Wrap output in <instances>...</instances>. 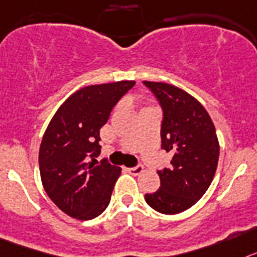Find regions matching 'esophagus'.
Returning a JSON list of instances; mask_svg holds the SVG:
<instances>
[{
    "label": "esophagus",
    "mask_w": 257,
    "mask_h": 257,
    "mask_svg": "<svg viewBox=\"0 0 257 257\" xmlns=\"http://www.w3.org/2000/svg\"><path fill=\"white\" fill-rule=\"evenodd\" d=\"M125 171L128 172V173H131V175L138 176V175H141L142 172H144V167L137 166V167H135V168H126Z\"/></svg>",
    "instance_id": "34e87169"
}]
</instances>
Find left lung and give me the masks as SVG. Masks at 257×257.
<instances>
[{
    "mask_svg": "<svg viewBox=\"0 0 257 257\" xmlns=\"http://www.w3.org/2000/svg\"><path fill=\"white\" fill-rule=\"evenodd\" d=\"M163 108L162 149L171 166L158 171L160 187L146 203L164 215L193 207L204 195L217 169L220 145L211 116L198 99L167 82L144 81Z\"/></svg>",
    "mask_w": 257,
    "mask_h": 257,
    "instance_id": "1",
    "label": "left lung"
}]
</instances>
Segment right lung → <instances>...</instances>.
<instances>
[{
	"mask_svg": "<svg viewBox=\"0 0 257 257\" xmlns=\"http://www.w3.org/2000/svg\"><path fill=\"white\" fill-rule=\"evenodd\" d=\"M136 81H117L81 88L67 98L49 122L39 153L42 186L55 206L77 220L97 217L110 204L121 168L101 154L99 129L111 110Z\"/></svg>",
	"mask_w": 257,
	"mask_h": 257,
	"instance_id": "1",
	"label": "right lung"
}]
</instances>
